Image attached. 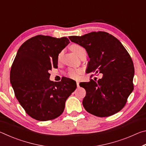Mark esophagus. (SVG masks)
<instances>
[{"instance_id": "obj_1", "label": "esophagus", "mask_w": 146, "mask_h": 146, "mask_svg": "<svg viewBox=\"0 0 146 146\" xmlns=\"http://www.w3.org/2000/svg\"><path fill=\"white\" fill-rule=\"evenodd\" d=\"M79 83H80V82H79V81H76V86H77L78 88L79 87V86H79Z\"/></svg>"}]
</instances>
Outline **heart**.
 Instances as JSON below:
<instances>
[{"label":"heart","mask_w":146,"mask_h":146,"mask_svg":"<svg viewBox=\"0 0 146 146\" xmlns=\"http://www.w3.org/2000/svg\"><path fill=\"white\" fill-rule=\"evenodd\" d=\"M71 49L73 51V53H75L76 55L79 56L80 54L82 52V51H85V49L82 48V46L78 44H73L71 46ZM60 57V55H59ZM82 73V71L80 70H73V69H70L69 70L68 72V75L69 77L74 79H77L79 78V75Z\"/></svg>","instance_id":"heart-1"}]
</instances>
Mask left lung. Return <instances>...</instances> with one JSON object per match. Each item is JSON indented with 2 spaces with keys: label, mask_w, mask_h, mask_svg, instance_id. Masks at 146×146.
Wrapping results in <instances>:
<instances>
[{
  "label": "left lung",
  "mask_w": 146,
  "mask_h": 146,
  "mask_svg": "<svg viewBox=\"0 0 146 146\" xmlns=\"http://www.w3.org/2000/svg\"><path fill=\"white\" fill-rule=\"evenodd\" d=\"M73 42L84 48L90 57L88 73L102 74L80 86L86 90L82 104L88 113L99 117L113 115L122 110L133 90L135 69L131 58L122 43L104 31L71 36Z\"/></svg>",
  "instance_id": "8db88e82"
}]
</instances>
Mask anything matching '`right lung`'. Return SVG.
Masks as SVG:
<instances>
[{
  "instance_id": "obj_1",
  "label": "right lung",
  "mask_w": 146,
  "mask_h": 146,
  "mask_svg": "<svg viewBox=\"0 0 146 146\" xmlns=\"http://www.w3.org/2000/svg\"><path fill=\"white\" fill-rule=\"evenodd\" d=\"M70 43L67 37L37 35L20 47L10 71V82L17 99L26 113L40 121L59 117L76 88L75 81L49 80V71L58 67V56Z\"/></svg>"
}]
</instances>
